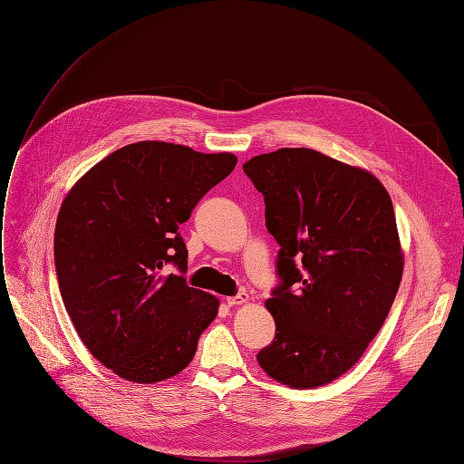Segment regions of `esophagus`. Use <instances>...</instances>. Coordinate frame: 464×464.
Here are the masks:
<instances>
[{
  "label": "esophagus",
  "mask_w": 464,
  "mask_h": 464,
  "mask_svg": "<svg viewBox=\"0 0 464 464\" xmlns=\"http://www.w3.org/2000/svg\"><path fill=\"white\" fill-rule=\"evenodd\" d=\"M247 302H249L247 292H240V294H236V296H232V298H228V300H227V304H228L230 307L242 305V304H247Z\"/></svg>",
  "instance_id": "esophagus-1"
}]
</instances>
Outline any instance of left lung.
<instances>
[{"instance_id":"obj_1","label":"left lung","mask_w":464,"mask_h":464,"mask_svg":"<svg viewBox=\"0 0 464 464\" xmlns=\"http://www.w3.org/2000/svg\"><path fill=\"white\" fill-rule=\"evenodd\" d=\"M280 246L266 310L275 339L259 366L307 389L348 372L373 341L402 276L395 210L375 176L312 149L244 162Z\"/></svg>"}]
</instances>
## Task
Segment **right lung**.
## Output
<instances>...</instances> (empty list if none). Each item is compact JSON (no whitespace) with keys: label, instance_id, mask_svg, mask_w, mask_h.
<instances>
[{"label":"right lung","instance_id":"right-lung-1","mask_svg":"<svg viewBox=\"0 0 464 464\" xmlns=\"http://www.w3.org/2000/svg\"><path fill=\"white\" fill-rule=\"evenodd\" d=\"M237 159L162 141L114 150L82 176L60 208L55 275L91 354L116 375L157 383L193 360L218 300L186 283L179 224ZM172 264L178 274L164 276Z\"/></svg>","mask_w":464,"mask_h":464}]
</instances>
